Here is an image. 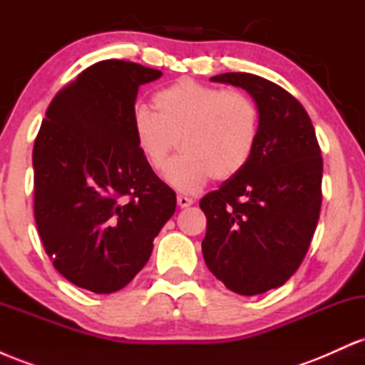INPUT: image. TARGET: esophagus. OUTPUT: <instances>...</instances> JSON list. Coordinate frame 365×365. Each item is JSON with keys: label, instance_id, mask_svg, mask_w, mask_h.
I'll return each instance as SVG.
<instances>
[{"label": "esophagus", "instance_id": "obj_1", "mask_svg": "<svg viewBox=\"0 0 365 365\" xmlns=\"http://www.w3.org/2000/svg\"><path fill=\"white\" fill-rule=\"evenodd\" d=\"M177 202H178V206L180 207H188V206H192V204H194V200L190 199V197H185V195H178L177 197Z\"/></svg>", "mask_w": 365, "mask_h": 365}]
</instances>
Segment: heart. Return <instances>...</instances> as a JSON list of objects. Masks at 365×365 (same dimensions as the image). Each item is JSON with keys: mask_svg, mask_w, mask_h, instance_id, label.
<instances>
[{"mask_svg": "<svg viewBox=\"0 0 365 365\" xmlns=\"http://www.w3.org/2000/svg\"><path fill=\"white\" fill-rule=\"evenodd\" d=\"M153 101L158 113H133V139L156 173L166 170L180 142L183 154L166 173L177 190L197 192L211 177L226 182L252 158L259 110L244 92L182 78L156 92Z\"/></svg>", "mask_w": 365, "mask_h": 365, "instance_id": "1", "label": "heart"}]
</instances>
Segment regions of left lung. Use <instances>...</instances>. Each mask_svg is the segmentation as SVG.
<instances>
[{"mask_svg": "<svg viewBox=\"0 0 365 365\" xmlns=\"http://www.w3.org/2000/svg\"><path fill=\"white\" fill-rule=\"evenodd\" d=\"M209 81L252 96L259 137L245 168L200 199L204 261L228 290L259 295L282 287L307 254L322 200L321 149L307 111L283 87L242 72Z\"/></svg>", "mask_w": 365, "mask_h": 365, "instance_id": "obj_1", "label": "left lung"}]
</instances>
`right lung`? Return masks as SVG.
Segmentation results:
<instances>
[{
  "instance_id": "add662e5",
  "label": "right lung",
  "mask_w": 365,
  "mask_h": 365,
  "mask_svg": "<svg viewBox=\"0 0 365 365\" xmlns=\"http://www.w3.org/2000/svg\"><path fill=\"white\" fill-rule=\"evenodd\" d=\"M161 75L132 61L94 63L54 96L36 137L41 240L58 273L89 292L127 287L177 207L132 132L139 87Z\"/></svg>"
}]
</instances>
